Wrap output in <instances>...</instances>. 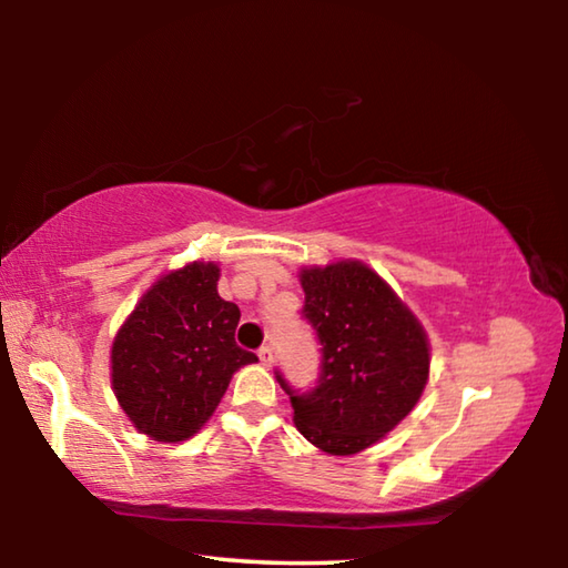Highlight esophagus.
Listing matches in <instances>:
<instances>
[{
  "instance_id": "1",
  "label": "esophagus",
  "mask_w": 568,
  "mask_h": 568,
  "mask_svg": "<svg viewBox=\"0 0 568 568\" xmlns=\"http://www.w3.org/2000/svg\"><path fill=\"white\" fill-rule=\"evenodd\" d=\"M257 358H261V363L263 365H271L273 363V348L271 345H261V348H257Z\"/></svg>"
}]
</instances>
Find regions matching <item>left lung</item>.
Here are the masks:
<instances>
[{
  "label": "left lung",
  "mask_w": 568,
  "mask_h": 568,
  "mask_svg": "<svg viewBox=\"0 0 568 568\" xmlns=\"http://www.w3.org/2000/svg\"><path fill=\"white\" fill-rule=\"evenodd\" d=\"M301 315L321 343V373L295 390L281 371L301 434L325 454L351 456L398 426L428 381V341L396 293L363 263L301 273Z\"/></svg>",
  "instance_id": "obj_1"
}]
</instances>
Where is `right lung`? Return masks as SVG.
<instances>
[{
    "label": "right lung",
    "mask_w": 568,
    "mask_h": 568,
    "mask_svg": "<svg viewBox=\"0 0 568 568\" xmlns=\"http://www.w3.org/2000/svg\"><path fill=\"white\" fill-rule=\"evenodd\" d=\"M220 267L190 263L142 295L112 343V388L134 428L165 444L195 436L240 365V307L217 295Z\"/></svg>",
    "instance_id": "1"
}]
</instances>
